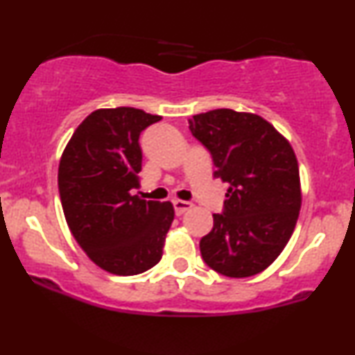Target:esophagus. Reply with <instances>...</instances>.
Instances as JSON below:
<instances>
[{"label": "esophagus", "mask_w": 355, "mask_h": 355, "mask_svg": "<svg viewBox=\"0 0 355 355\" xmlns=\"http://www.w3.org/2000/svg\"><path fill=\"white\" fill-rule=\"evenodd\" d=\"M191 202H187V200H173V209H175V214L177 215H182L185 214L187 210L191 209Z\"/></svg>", "instance_id": "1"}]
</instances>
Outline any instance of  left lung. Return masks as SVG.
<instances>
[{
    "mask_svg": "<svg viewBox=\"0 0 355 355\" xmlns=\"http://www.w3.org/2000/svg\"><path fill=\"white\" fill-rule=\"evenodd\" d=\"M189 128L210 153L214 178L229 183L222 214H214V229L200 240L203 262L234 279L266 270L299 217L294 150L262 116L229 108L195 115Z\"/></svg>",
    "mask_w": 355,
    "mask_h": 355,
    "instance_id": "obj_1",
    "label": "left lung"
}]
</instances>
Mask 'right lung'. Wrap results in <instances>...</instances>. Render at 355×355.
I'll return each mask as SVG.
<instances>
[{"mask_svg":"<svg viewBox=\"0 0 355 355\" xmlns=\"http://www.w3.org/2000/svg\"><path fill=\"white\" fill-rule=\"evenodd\" d=\"M162 116L118 107L96 110L81 121L60 160L58 190L73 237L96 266L137 275L160 262L173 222L170 202L144 200L140 135Z\"/></svg>","mask_w":355,"mask_h":355,"instance_id":"obj_1","label":"right lung"}]
</instances>
